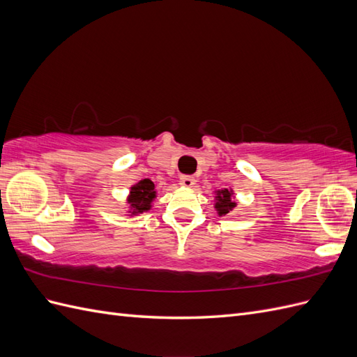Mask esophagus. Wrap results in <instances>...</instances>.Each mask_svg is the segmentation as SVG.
<instances>
[{
	"mask_svg": "<svg viewBox=\"0 0 357 357\" xmlns=\"http://www.w3.org/2000/svg\"><path fill=\"white\" fill-rule=\"evenodd\" d=\"M180 185L183 188H192L193 185H195V178L190 177V176H181L180 177Z\"/></svg>",
	"mask_w": 357,
	"mask_h": 357,
	"instance_id": "obj_1",
	"label": "esophagus"
}]
</instances>
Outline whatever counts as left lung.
<instances>
[{
	"label": "left lung",
	"mask_w": 357,
	"mask_h": 357,
	"mask_svg": "<svg viewBox=\"0 0 357 357\" xmlns=\"http://www.w3.org/2000/svg\"><path fill=\"white\" fill-rule=\"evenodd\" d=\"M214 197V208L219 215L229 214L235 207L236 202L234 201V192L232 189H220L215 190Z\"/></svg>",
	"instance_id": "8db88e82"
}]
</instances>
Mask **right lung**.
I'll list each match as a JSON object with an SVG mask.
<instances>
[{
	"mask_svg": "<svg viewBox=\"0 0 357 357\" xmlns=\"http://www.w3.org/2000/svg\"><path fill=\"white\" fill-rule=\"evenodd\" d=\"M156 198L155 183L149 178L139 180L131 186L129 195L126 198V204L129 205V215H137L152 208V202Z\"/></svg>",
	"mask_w": 357,
	"mask_h": 357,
	"instance_id": "right-lung-1",
	"label": "right lung"
}]
</instances>
